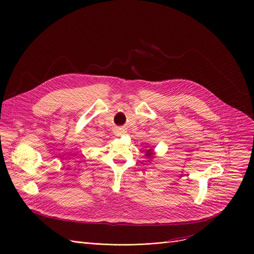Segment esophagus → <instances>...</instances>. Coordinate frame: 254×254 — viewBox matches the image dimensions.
Here are the masks:
<instances>
[{
  "label": "esophagus",
  "mask_w": 254,
  "mask_h": 254,
  "mask_svg": "<svg viewBox=\"0 0 254 254\" xmlns=\"http://www.w3.org/2000/svg\"><path fill=\"white\" fill-rule=\"evenodd\" d=\"M126 133V130L124 129V128H118L117 129V134L118 135H123V134H125Z\"/></svg>",
  "instance_id": "34e87169"
}]
</instances>
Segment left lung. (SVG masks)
Returning <instances> with one entry per match:
<instances>
[{"label":"left lung","mask_w":254,"mask_h":254,"mask_svg":"<svg viewBox=\"0 0 254 254\" xmlns=\"http://www.w3.org/2000/svg\"><path fill=\"white\" fill-rule=\"evenodd\" d=\"M145 156L147 157V158H152V157H154V150H153V148H151V147H147V149L145 150Z\"/></svg>","instance_id":"left-lung-1"}]
</instances>
